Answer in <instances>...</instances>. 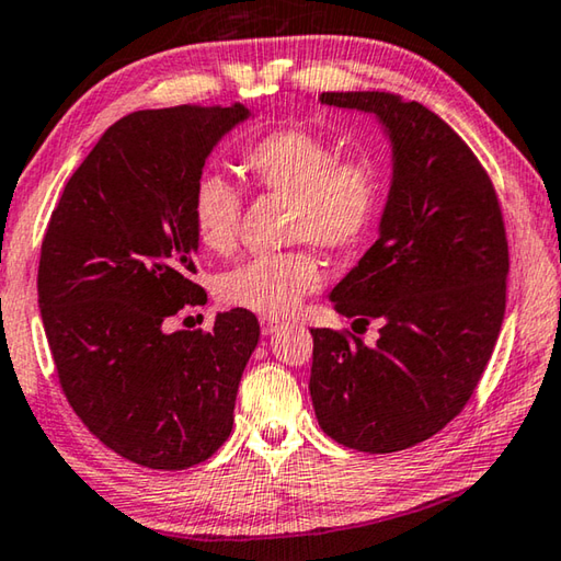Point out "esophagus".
Instances as JSON below:
<instances>
[{
	"label": "esophagus",
	"instance_id": "obj_1",
	"mask_svg": "<svg viewBox=\"0 0 561 561\" xmlns=\"http://www.w3.org/2000/svg\"><path fill=\"white\" fill-rule=\"evenodd\" d=\"M280 328V322L278 320H273V318H261V332H263V335H273V332L275 330H278Z\"/></svg>",
	"mask_w": 561,
	"mask_h": 561
}]
</instances>
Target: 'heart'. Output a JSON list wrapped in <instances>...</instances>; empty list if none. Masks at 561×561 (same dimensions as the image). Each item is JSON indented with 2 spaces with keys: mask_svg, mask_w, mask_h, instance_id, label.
Masks as SVG:
<instances>
[{
  "mask_svg": "<svg viewBox=\"0 0 561 561\" xmlns=\"http://www.w3.org/2000/svg\"><path fill=\"white\" fill-rule=\"evenodd\" d=\"M241 167L271 194L293 196L290 239L312 241L330 253L357 249L385 202V174L371 157H340L335 142L302 127H283L245 147ZM243 199L239 186L206 172L194 184L190 214L199 243L229 253L239 236ZM322 286L318 255L308 249L255 255L219 280V298L231 308L265 318L288 316Z\"/></svg>",
  "mask_w": 561,
  "mask_h": 561,
  "instance_id": "1",
  "label": "heart"
}]
</instances>
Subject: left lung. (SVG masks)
<instances>
[{"instance_id": "obj_1", "label": "left lung", "mask_w": 561, "mask_h": 561, "mask_svg": "<svg viewBox=\"0 0 561 561\" xmlns=\"http://www.w3.org/2000/svg\"><path fill=\"white\" fill-rule=\"evenodd\" d=\"M375 115L391 145L379 239L330 293L340 316L369 325L312 332L310 397L320 428L365 454H394L438 434L473 397L505 318L503 211L473 150L416 101L322 93Z\"/></svg>"}]
</instances>
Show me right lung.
Instances as JSON below:
<instances>
[{"instance_id":"obj_1","label":"right lung","mask_w":561,"mask_h":561,"mask_svg":"<svg viewBox=\"0 0 561 561\" xmlns=\"http://www.w3.org/2000/svg\"><path fill=\"white\" fill-rule=\"evenodd\" d=\"M243 105L137 111L107 127L66 182L38 261V310L58 381L95 438L154 470L216 454L259 320L233 308L214 330L164 332L206 293L192 280L190 202L206 157Z\"/></svg>"}]
</instances>
